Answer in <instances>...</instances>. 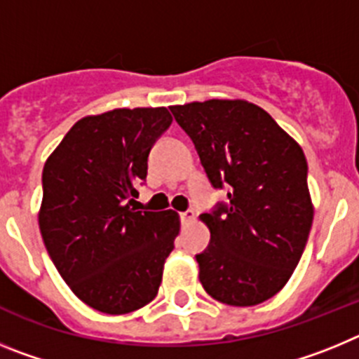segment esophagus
I'll list each match as a JSON object with an SVG mask.
<instances>
[{"label":"esophagus","mask_w":359,"mask_h":359,"mask_svg":"<svg viewBox=\"0 0 359 359\" xmlns=\"http://www.w3.org/2000/svg\"><path fill=\"white\" fill-rule=\"evenodd\" d=\"M180 219H182L183 223H190V221H194L196 219V212L194 210H185L180 214Z\"/></svg>","instance_id":"esophagus-1"}]
</instances>
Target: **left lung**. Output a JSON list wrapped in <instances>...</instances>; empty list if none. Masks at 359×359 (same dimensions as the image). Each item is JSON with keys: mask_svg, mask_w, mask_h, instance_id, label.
Instances as JSON below:
<instances>
[{"mask_svg": "<svg viewBox=\"0 0 359 359\" xmlns=\"http://www.w3.org/2000/svg\"><path fill=\"white\" fill-rule=\"evenodd\" d=\"M214 189L228 203L201 214L210 244L196 255L210 297L248 307L277 294L309 237L313 205L302 147L262 107L246 100L172 106Z\"/></svg>", "mask_w": 359, "mask_h": 359, "instance_id": "left-lung-1", "label": "left lung"}]
</instances>
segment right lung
I'll return each mask as SVG.
<instances>
[{
    "instance_id": "add662e5",
    "label": "right lung",
    "mask_w": 359,
    "mask_h": 359,
    "mask_svg": "<svg viewBox=\"0 0 359 359\" xmlns=\"http://www.w3.org/2000/svg\"><path fill=\"white\" fill-rule=\"evenodd\" d=\"M172 123L165 107L79 120L43 169L39 228L69 290L93 309L126 315L156 297L180 231L176 212L133 207L152 145Z\"/></svg>"
}]
</instances>
